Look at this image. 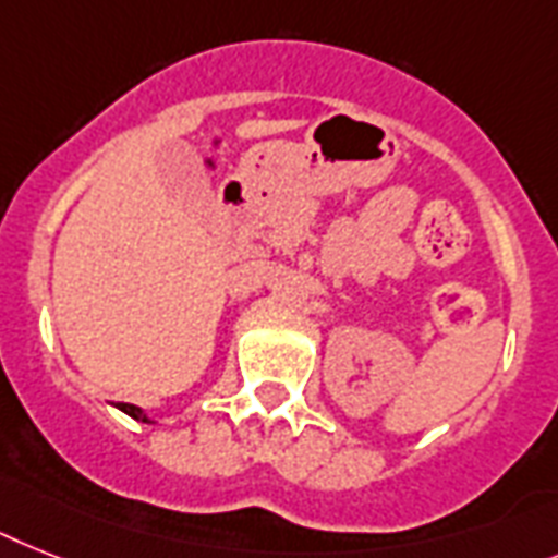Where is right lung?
Returning <instances> with one entry per match:
<instances>
[{
	"instance_id": "1",
	"label": "right lung",
	"mask_w": 558,
	"mask_h": 558,
	"mask_svg": "<svg viewBox=\"0 0 558 558\" xmlns=\"http://www.w3.org/2000/svg\"><path fill=\"white\" fill-rule=\"evenodd\" d=\"M119 411H124L128 416H133L136 422H150V418L145 416V411L142 408H136V404H128V402H119Z\"/></svg>"
}]
</instances>
